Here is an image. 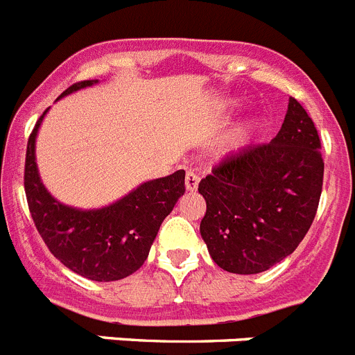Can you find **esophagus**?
Returning a JSON list of instances; mask_svg holds the SVG:
<instances>
[{
    "label": "esophagus",
    "instance_id": "esophagus-1",
    "mask_svg": "<svg viewBox=\"0 0 355 355\" xmlns=\"http://www.w3.org/2000/svg\"><path fill=\"white\" fill-rule=\"evenodd\" d=\"M199 181H200L199 172H197L196 168H188L187 178H184V183H187V190H190V192L197 190V187H199Z\"/></svg>",
    "mask_w": 355,
    "mask_h": 355
}]
</instances>
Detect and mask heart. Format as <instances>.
Returning <instances> with one entry per match:
<instances>
[{
	"label": "heart",
	"mask_w": 355,
	"mask_h": 355,
	"mask_svg": "<svg viewBox=\"0 0 355 355\" xmlns=\"http://www.w3.org/2000/svg\"><path fill=\"white\" fill-rule=\"evenodd\" d=\"M259 130H261V121L252 119V121L243 122L241 126H238L233 133L229 135V139L225 140V147L227 149H238L241 146H247Z\"/></svg>",
	"instance_id": "1"
}]
</instances>
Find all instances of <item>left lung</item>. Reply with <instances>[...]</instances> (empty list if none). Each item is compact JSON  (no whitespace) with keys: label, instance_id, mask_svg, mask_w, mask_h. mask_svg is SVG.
Wrapping results in <instances>:
<instances>
[{"label":"left lung","instance_id":"obj_1","mask_svg":"<svg viewBox=\"0 0 355 355\" xmlns=\"http://www.w3.org/2000/svg\"><path fill=\"white\" fill-rule=\"evenodd\" d=\"M320 149L315 122L290 97L272 142L225 156L200 180L206 200L200 236L216 265L231 274H259L299 247L322 196Z\"/></svg>","mask_w":355,"mask_h":355}]
</instances>
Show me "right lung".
Instances as JSON below:
<instances>
[{
    "label": "right lung",
    "instance_id": "obj_1",
    "mask_svg": "<svg viewBox=\"0 0 355 355\" xmlns=\"http://www.w3.org/2000/svg\"><path fill=\"white\" fill-rule=\"evenodd\" d=\"M94 83L78 81L60 97ZM46 112L28 139L24 162V192L37 231L72 272L99 283L128 277L144 265L159 225L184 193V171L147 181L106 208H69L49 196L37 171L35 137Z\"/></svg>",
    "mask_w": 355,
    "mask_h": 355
}]
</instances>
